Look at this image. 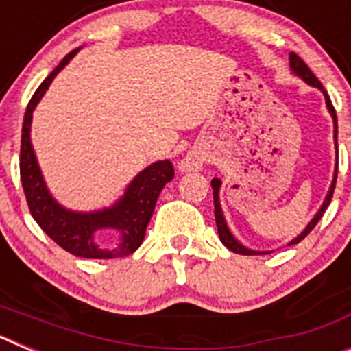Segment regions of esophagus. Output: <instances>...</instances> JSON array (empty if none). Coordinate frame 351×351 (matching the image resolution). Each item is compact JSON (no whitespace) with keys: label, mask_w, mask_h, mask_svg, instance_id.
<instances>
[{"label":"esophagus","mask_w":351,"mask_h":351,"mask_svg":"<svg viewBox=\"0 0 351 351\" xmlns=\"http://www.w3.org/2000/svg\"><path fill=\"white\" fill-rule=\"evenodd\" d=\"M204 167V156L198 151H188L178 161V169L181 172H198Z\"/></svg>","instance_id":"34e87169"}]
</instances>
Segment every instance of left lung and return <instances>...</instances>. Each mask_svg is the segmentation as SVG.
Segmentation results:
<instances>
[{"label": "left lung", "instance_id": "8db88e82", "mask_svg": "<svg viewBox=\"0 0 351 351\" xmlns=\"http://www.w3.org/2000/svg\"><path fill=\"white\" fill-rule=\"evenodd\" d=\"M290 70L291 73L295 77H299L300 80H304V82L308 84V86H311V88H316L318 91H322V95H324L325 98V105H327V110L328 114H330V117H332V125H334V147H336V167H334V173H332V182H330V186H328V191L327 195H325L324 202H322L320 209L316 210V214L311 218V221L306 225V228H304L302 232H300L297 237H293L288 243V246H291V244H299L300 241H302L306 235L309 234V232L313 230L316 226V223L320 221L322 216H324L325 209L328 207V204H330V200H332V193H334V188H336V178H337V117H336V110H334L332 104H330V98H328L327 91L324 89V86L320 84V80L316 79L315 73H313L311 70L308 68V64L304 63L302 60H300L299 56L293 54L291 52L290 54ZM210 186H213V197H214V218H216V226H218V235H219V241H221L223 244H225L226 247L230 251H234V253H239V255H267V253H271V251H256V250H250V247H246L244 244H241L235 239V235L232 234L230 228H228V223H226L225 219V214H223V209H221V202H219V190H221V179L219 178H214L213 181H210Z\"/></svg>", "mask_w": 351, "mask_h": 351}]
</instances>
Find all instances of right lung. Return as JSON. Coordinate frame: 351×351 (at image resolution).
Masks as SVG:
<instances>
[{
  "label": "right lung",
  "instance_id": "obj_1",
  "mask_svg": "<svg viewBox=\"0 0 351 351\" xmlns=\"http://www.w3.org/2000/svg\"><path fill=\"white\" fill-rule=\"evenodd\" d=\"M80 49L82 47L64 56L51 75L40 84L27 105L21 141V181L31 216L56 244L80 258H121L137 251L144 241L145 228L153 216L160 191L173 179V167L170 160L154 161L128 182L116 202L101 209L73 210L56 200L33 149L31 121L36 105L47 93L54 77L73 60ZM101 231L113 237L110 248L100 247L97 243V235Z\"/></svg>",
  "mask_w": 351,
  "mask_h": 351
}]
</instances>
